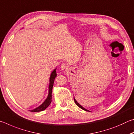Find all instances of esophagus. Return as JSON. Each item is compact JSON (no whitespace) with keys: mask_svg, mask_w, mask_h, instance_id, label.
Instances as JSON below:
<instances>
[{"mask_svg":"<svg viewBox=\"0 0 134 134\" xmlns=\"http://www.w3.org/2000/svg\"><path fill=\"white\" fill-rule=\"evenodd\" d=\"M68 69H69L68 65L65 64H63L62 65H61V70H63V71H66Z\"/></svg>","mask_w":134,"mask_h":134,"instance_id":"obj_1","label":"esophagus"}]
</instances>
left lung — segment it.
I'll use <instances>...</instances> for the list:
<instances>
[{
  "mask_svg": "<svg viewBox=\"0 0 134 134\" xmlns=\"http://www.w3.org/2000/svg\"><path fill=\"white\" fill-rule=\"evenodd\" d=\"M74 102H75V103H76V105H77L78 106H79V108H80L81 109H83V110H86V111H89V110H87V109H86L85 108H84L83 107H82V106H81L80 105V104H79V103H77V102L76 100V99H74Z\"/></svg>",
  "mask_w": 134,
  "mask_h": 134,
  "instance_id": "left-lung-1",
  "label": "left lung"
}]
</instances>
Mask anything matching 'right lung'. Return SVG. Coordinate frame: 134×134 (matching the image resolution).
<instances>
[{
  "label": "right lung",
  "instance_id": "right-lung-1",
  "mask_svg": "<svg viewBox=\"0 0 134 134\" xmlns=\"http://www.w3.org/2000/svg\"><path fill=\"white\" fill-rule=\"evenodd\" d=\"M57 76L56 73V69H55L54 71L52 72L51 74L50 79H49V93L48 96L47 97V99L41 105H40L39 107L35 109L32 110H31L32 112H40V111H42L45 110L48 106L50 105L51 102V97H52V89H53V86L54 85V80H55V77Z\"/></svg>",
  "mask_w": 134,
  "mask_h": 134
}]
</instances>
